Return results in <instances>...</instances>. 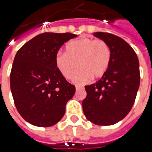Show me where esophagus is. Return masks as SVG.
Masks as SVG:
<instances>
[{
  "mask_svg": "<svg viewBox=\"0 0 152 152\" xmlns=\"http://www.w3.org/2000/svg\"><path fill=\"white\" fill-rule=\"evenodd\" d=\"M76 91H78V90H82V89H83V87H79V86H76Z\"/></svg>",
  "mask_w": 152,
  "mask_h": 152,
  "instance_id": "34e87169",
  "label": "esophagus"
}]
</instances>
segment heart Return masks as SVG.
<instances>
[{
    "label": "heart",
    "mask_w": 152,
    "mask_h": 152,
    "mask_svg": "<svg viewBox=\"0 0 152 152\" xmlns=\"http://www.w3.org/2000/svg\"><path fill=\"white\" fill-rule=\"evenodd\" d=\"M110 49L102 40L80 37L65 45V54L58 53L55 62L58 70L67 79H71L79 69L82 70L74 78L76 84H85L92 77H102L110 62Z\"/></svg>",
    "instance_id": "obj_1"
}]
</instances>
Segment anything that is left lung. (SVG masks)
<instances>
[{"label": "left lung", "mask_w": 152, "mask_h": 152, "mask_svg": "<svg viewBox=\"0 0 152 152\" xmlns=\"http://www.w3.org/2000/svg\"><path fill=\"white\" fill-rule=\"evenodd\" d=\"M110 49V62L100 80L85 86L83 101L86 118L94 124L112 125L125 117L133 107L140 85L139 61L129 44L108 33H93Z\"/></svg>", "instance_id": "obj_1"}]
</instances>
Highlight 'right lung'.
Masks as SVG:
<instances>
[{"label": "right lung", "mask_w": 152, "mask_h": 152, "mask_svg": "<svg viewBox=\"0 0 152 152\" xmlns=\"http://www.w3.org/2000/svg\"><path fill=\"white\" fill-rule=\"evenodd\" d=\"M76 37L70 33H42L16 53L10 89L18 112L31 124L50 127L63 118L75 87L58 70L55 58L61 46Z\"/></svg>", "instance_id": "obj_1"}]
</instances>
